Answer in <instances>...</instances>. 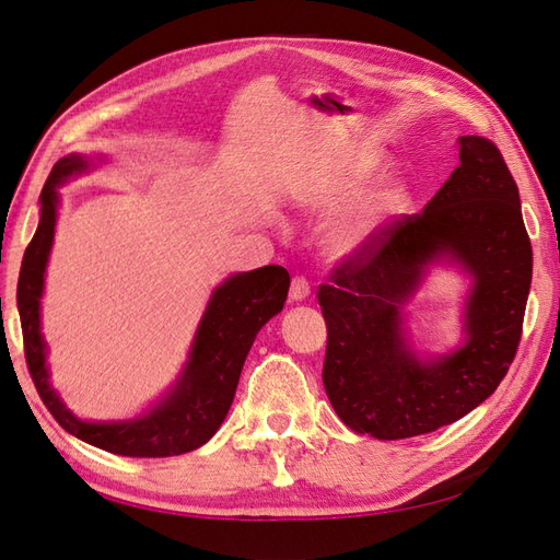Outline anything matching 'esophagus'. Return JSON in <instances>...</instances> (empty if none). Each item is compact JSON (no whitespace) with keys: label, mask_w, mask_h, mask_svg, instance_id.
<instances>
[{"label":"esophagus","mask_w":560,"mask_h":560,"mask_svg":"<svg viewBox=\"0 0 560 560\" xmlns=\"http://www.w3.org/2000/svg\"><path fill=\"white\" fill-rule=\"evenodd\" d=\"M311 294V284H308V280L306 278H301V276H296V278H292V287H290V299L292 301H303Z\"/></svg>","instance_id":"1"}]
</instances>
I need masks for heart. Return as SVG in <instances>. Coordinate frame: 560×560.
I'll list each match as a JSON object with an SVG mask.
<instances>
[{"label": "heart", "instance_id": "heart-1", "mask_svg": "<svg viewBox=\"0 0 560 560\" xmlns=\"http://www.w3.org/2000/svg\"><path fill=\"white\" fill-rule=\"evenodd\" d=\"M378 171V159L360 154L348 161L343 167H338L325 184H319L311 196V208L315 212H334L341 208L348 198L358 194L362 186ZM406 202L404 186L397 182H387L376 189L369 198L358 202L350 212H346L331 226L327 235V249L331 257L346 259L366 247L374 235L381 219L389 212L399 210Z\"/></svg>", "mask_w": 560, "mask_h": 560}]
</instances>
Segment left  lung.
<instances>
[{"label": "left lung", "instance_id": "1", "mask_svg": "<svg viewBox=\"0 0 560 560\" xmlns=\"http://www.w3.org/2000/svg\"><path fill=\"white\" fill-rule=\"evenodd\" d=\"M455 167L425 210L397 219L338 264L317 301L327 322L322 381L336 416L385 442L434 432L495 393L523 331L533 247L518 186L500 149L465 135ZM475 278L466 341L418 361L400 308L441 254Z\"/></svg>", "mask_w": 560, "mask_h": 560}]
</instances>
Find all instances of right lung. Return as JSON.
Wrapping results in <instances>:
<instances>
[{
    "instance_id": "obj_1",
    "label": "right lung",
    "mask_w": 560,
    "mask_h": 560,
    "mask_svg": "<svg viewBox=\"0 0 560 560\" xmlns=\"http://www.w3.org/2000/svg\"><path fill=\"white\" fill-rule=\"evenodd\" d=\"M91 161L81 154L60 159L50 171L39 202L42 217L30 241L19 276V313L30 376L46 409L81 442L128 457H167L196 451L222 425L241 381L247 352L266 322L278 315L290 292V273L282 266H264L235 273L219 284L200 317L194 343L171 393L149 413L124 422H89L77 418L48 383L46 343L42 338V294L50 245L56 235V186L86 173Z\"/></svg>"
}]
</instances>
